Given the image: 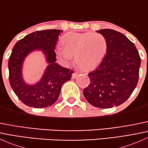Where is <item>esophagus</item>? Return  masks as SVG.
Segmentation results:
<instances>
[{
  "label": "esophagus",
  "mask_w": 148,
  "mask_h": 148,
  "mask_svg": "<svg viewBox=\"0 0 148 148\" xmlns=\"http://www.w3.org/2000/svg\"><path fill=\"white\" fill-rule=\"evenodd\" d=\"M78 75H79L78 73L74 72V74H72V78H73V79H76L77 77H78Z\"/></svg>",
  "instance_id": "obj_1"
}]
</instances>
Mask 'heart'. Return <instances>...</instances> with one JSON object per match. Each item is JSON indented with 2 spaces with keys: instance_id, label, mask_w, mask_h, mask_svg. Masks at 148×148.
I'll use <instances>...</instances> for the list:
<instances>
[{
  "instance_id": "heart-1",
  "label": "heart",
  "mask_w": 148,
  "mask_h": 148,
  "mask_svg": "<svg viewBox=\"0 0 148 148\" xmlns=\"http://www.w3.org/2000/svg\"><path fill=\"white\" fill-rule=\"evenodd\" d=\"M62 48H57L56 55L65 64L71 58L83 71H89L102 62L107 51V41L101 34L68 33L61 40Z\"/></svg>"
}]
</instances>
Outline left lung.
Instances as JSON below:
<instances>
[{
    "instance_id": "left-lung-1",
    "label": "left lung",
    "mask_w": 148,
    "mask_h": 148,
    "mask_svg": "<svg viewBox=\"0 0 148 148\" xmlns=\"http://www.w3.org/2000/svg\"><path fill=\"white\" fill-rule=\"evenodd\" d=\"M97 32L107 39V51L99 66L88 74L90 84L83 94L92 105L111 108L125 102L136 87L141 59L124 34L112 29Z\"/></svg>"
}]
</instances>
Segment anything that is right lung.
Returning a JSON list of instances; mask_svg holds the SVG:
<instances>
[{"mask_svg":"<svg viewBox=\"0 0 148 148\" xmlns=\"http://www.w3.org/2000/svg\"><path fill=\"white\" fill-rule=\"evenodd\" d=\"M62 31L57 29L36 31L19 40L13 46L8 60L10 84L18 99L28 107L44 108L51 106L59 98L62 85L71 79L74 71L56 63L54 49ZM34 50H41L49 65L41 80L29 85L22 77V67L25 58Z\"/></svg>","mask_w":148,"mask_h":148,"instance_id":"1","label":"right lung"}]
</instances>
